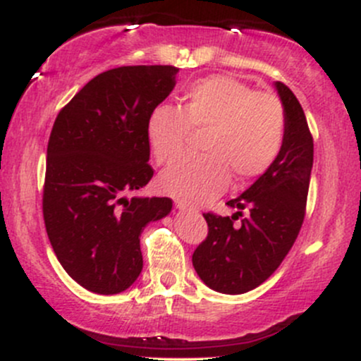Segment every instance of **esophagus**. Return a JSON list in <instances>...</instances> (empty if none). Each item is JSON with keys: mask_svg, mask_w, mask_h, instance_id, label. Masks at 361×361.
Returning a JSON list of instances; mask_svg holds the SVG:
<instances>
[{"mask_svg": "<svg viewBox=\"0 0 361 361\" xmlns=\"http://www.w3.org/2000/svg\"><path fill=\"white\" fill-rule=\"evenodd\" d=\"M175 205H176V209L180 210V212H195V210H197L193 205L186 204V202H183V200H176Z\"/></svg>", "mask_w": 361, "mask_h": 361, "instance_id": "esophagus-1", "label": "esophagus"}]
</instances>
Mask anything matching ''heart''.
Returning a JSON list of instances; mask_svg holds the SVG:
<instances>
[{
    "label": "heart",
    "instance_id": "obj_1",
    "mask_svg": "<svg viewBox=\"0 0 361 361\" xmlns=\"http://www.w3.org/2000/svg\"><path fill=\"white\" fill-rule=\"evenodd\" d=\"M204 154L176 159L161 173L159 188L171 197L198 204L229 183L255 180L280 156L287 135V110L273 91L252 90L226 74L202 78L181 94L180 109L159 105L147 120V139L156 163L183 151L190 132H202Z\"/></svg>",
    "mask_w": 361,
    "mask_h": 361
}]
</instances>
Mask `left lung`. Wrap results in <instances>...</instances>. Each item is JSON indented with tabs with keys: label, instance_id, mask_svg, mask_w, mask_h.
Instances as JSON below:
<instances>
[{
	"label": "left lung",
	"instance_id": "left-lung-1",
	"mask_svg": "<svg viewBox=\"0 0 361 361\" xmlns=\"http://www.w3.org/2000/svg\"><path fill=\"white\" fill-rule=\"evenodd\" d=\"M287 110V135L280 156L264 175L227 205L233 217L205 212L207 238L192 261L205 285L222 293H244L275 273L292 250L305 217L314 140L307 118L292 90L276 82ZM247 208L250 215L242 216ZM242 216V222H235Z\"/></svg>",
	"mask_w": 361,
	"mask_h": 361
}]
</instances>
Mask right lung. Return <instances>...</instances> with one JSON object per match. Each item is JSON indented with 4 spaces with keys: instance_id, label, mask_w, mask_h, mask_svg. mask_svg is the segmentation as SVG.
Returning a JSON list of instances; mask_svg holds the SVG:
<instances>
[{
    "instance_id": "add662e5",
    "label": "right lung",
    "mask_w": 361,
    "mask_h": 361,
    "mask_svg": "<svg viewBox=\"0 0 361 361\" xmlns=\"http://www.w3.org/2000/svg\"><path fill=\"white\" fill-rule=\"evenodd\" d=\"M175 66H122L98 74L57 114L47 144L45 231L81 287L114 295L142 271L140 233L169 214L168 197H127L154 169L147 120L175 88Z\"/></svg>"
}]
</instances>
